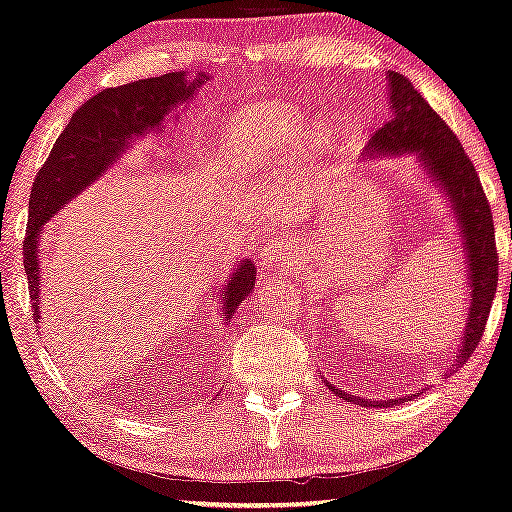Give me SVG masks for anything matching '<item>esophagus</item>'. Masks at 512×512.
I'll list each match as a JSON object with an SVG mask.
<instances>
[{
	"instance_id": "esophagus-1",
	"label": "esophagus",
	"mask_w": 512,
	"mask_h": 512,
	"mask_svg": "<svg viewBox=\"0 0 512 512\" xmlns=\"http://www.w3.org/2000/svg\"><path fill=\"white\" fill-rule=\"evenodd\" d=\"M285 258H287L285 244L277 242V239H268V242L261 246V266H268V268L280 266Z\"/></svg>"
}]
</instances>
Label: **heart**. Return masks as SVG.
Returning <instances> with one entry per match:
<instances>
[{
	"mask_svg": "<svg viewBox=\"0 0 512 512\" xmlns=\"http://www.w3.org/2000/svg\"><path fill=\"white\" fill-rule=\"evenodd\" d=\"M294 142V116L280 104H263L244 111L225 137L223 154L232 168L256 170L275 166Z\"/></svg>",
	"mask_w": 512,
	"mask_h": 512,
	"instance_id": "1",
	"label": "heart"
}]
</instances>
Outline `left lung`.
<instances>
[{
    "label": "left lung",
    "instance_id": "left-lung-1",
    "mask_svg": "<svg viewBox=\"0 0 512 512\" xmlns=\"http://www.w3.org/2000/svg\"><path fill=\"white\" fill-rule=\"evenodd\" d=\"M387 80L391 118L372 135L365 154H415L422 161V166L430 170L432 182H437L449 194L460 237H463L470 280V311L468 320H465L463 346L456 356V365L460 368L477 349L479 339L487 330L489 311L498 285V254L491 206L475 166H472L463 144L453 135L449 125L441 121V116H437V111L422 99V94L410 85L408 78L389 71ZM327 387L339 399L353 401L358 406H396V403L410 401V396L387 401L361 399V396L339 391L330 382H327Z\"/></svg>",
    "mask_w": 512,
    "mask_h": 512
}]
</instances>
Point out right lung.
I'll return each instance as SVG.
<instances>
[{
  "label": "right lung",
  "instance_id": "1",
  "mask_svg": "<svg viewBox=\"0 0 512 512\" xmlns=\"http://www.w3.org/2000/svg\"><path fill=\"white\" fill-rule=\"evenodd\" d=\"M204 78L189 82L185 73H166L161 78L128 82L94 94L61 132L49 151V159L37 170L28 204V230L23 239V268L30 282L33 323H40V230L63 204L90 187L137 137L166 121L175 104L185 102ZM256 282L254 263L246 258L237 266L225 292L220 294L223 311L230 318L235 308L251 294ZM40 330V327H37Z\"/></svg>",
  "mask_w": 512,
  "mask_h": 512
}]
</instances>
